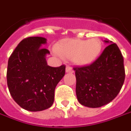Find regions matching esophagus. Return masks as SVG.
Instances as JSON below:
<instances>
[{"label": "esophagus", "instance_id": "obj_1", "mask_svg": "<svg viewBox=\"0 0 131 131\" xmlns=\"http://www.w3.org/2000/svg\"><path fill=\"white\" fill-rule=\"evenodd\" d=\"M66 72L67 73H73L74 72V70L71 67H69V66H67V67H66Z\"/></svg>", "mask_w": 131, "mask_h": 131}]
</instances>
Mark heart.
Returning <instances> with one entry per match:
<instances>
[{
  "label": "heart",
  "mask_w": 131,
  "mask_h": 131,
  "mask_svg": "<svg viewBox=\"0 0 131 131\" xmlns=\"http://www.w3.org/2000/svg\"><path fill=\"white\" fill-rule=\"evenodd\" d=\"M102 51V43L98 38L89 40H63L56 47V51L62 57L72 59L76 64L86 66L95 62Z\"/></svg>",
  "instance_id": "1"
}]
</instances>
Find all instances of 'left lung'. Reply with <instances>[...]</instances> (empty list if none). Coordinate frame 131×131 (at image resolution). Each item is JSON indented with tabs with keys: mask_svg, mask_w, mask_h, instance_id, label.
Returning a JSON list of instances; mask_svg holds the SVG:
<instances>
[{
	"mask_svg": "<svg viewBox=\"0 0 131 131\" xmlns=\"http://www.w3.org/2000/svg\"><path fill=\"white\" fill-rule=\"evenodd\" d=\"M104 41L109 45L92 64L73 68L77 100L88 107H100L111 102L121 91L125 80L121 51L116 43L109 40Z\"/></svg>",
	"mask_w": 131,
	"mask_h": 131,
	"instance_id": "8db88e82",
	"label": "left lung"
}]
</instances>
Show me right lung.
I'll return each mask as SVG.
<instances>
[{"label": "right lung", "instance_id": "right-lung-1", "mask_svg": "<svg viewBox=\"0 0 131 131\" xmlns=\"http://www.w3.org/2000/svg\"><path fill=\"white\" fill-rule=\"evenodd\" d=\"M46 43L43 37L26 38L18 43L8 62L10 94L19 106L28 111L50 107L54 103L55 88L65 74V65H47L46 56L50 52L41 47Z\"/></svg>", "mask_w": 131, "mask_h": 131}]
</instances>
